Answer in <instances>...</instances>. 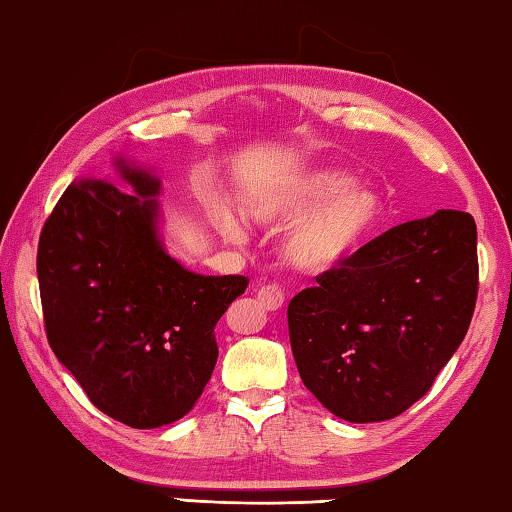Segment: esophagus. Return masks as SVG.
I'll return each mask as SVG.
<instances>
[{
    "label": "esophagus",
    "instance_id": "obj_1",
    "mask_svg": "<svg viewBox=\"0 0 512 512\" xmlns=\"http://www.w3.org/2000/svg\"><path fill=\"white\" fill-rule=\"evenodd\" d=\"M256 299L265 310H281L283 301H285V292L276 283H267L258 288Z\"/></svg>",
    "mask_w": 512,
    "mask_h": 512
}]
</instances>
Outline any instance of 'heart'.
<instances>
[{
  "mask_svg": "<svg viewBox=\"0 0 512 512\" xmlns=\"http://www.w3.org/2000/svg\"><path fill=\"white\" fill-rule=\"evenodd\" d=\"M351 186V177L335 170H319L297 182L283 184L251 195L245 213L251 222L263 227L298 218L312 205L329 200L319 210L297 220L283 238V258L303 274H326L344 265L357 254L380 222L384 202L369 186ZM220 229L227 238L240 240L242 227L222 215Z\"/></svg>",
  "mask_w": 512,
  "mask_h": 512,
  "instance_id": "obj_1",
  "label": "heart"
}]
</instances>
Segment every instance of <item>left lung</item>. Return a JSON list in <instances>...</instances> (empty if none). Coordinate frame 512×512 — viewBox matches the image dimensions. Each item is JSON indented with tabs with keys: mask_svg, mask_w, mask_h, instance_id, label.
Segmentation results:
<instances>
[{
	"mask_svg": "<svg viewBox=\"0 0 512 512\" xmlns=\"http://www.w3.org/2000/svg\"><path fill=\"white\" fill-rule=\"evenodd\" d=\"M477 292L470 213L441 209L384 231L290 301L303 384L351 423L400 416L461 346Z\"/></svg>",
	"mask_w": 512,
	"mask_h": 512,
	"instance_id": "1",
	"label": "left lung"
}]
</instances>
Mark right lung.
Here are the masks:
<instances>
[{
    "label": "right lung",
    "instance_id": "right-lung-1",
    "mask_svg": "<svg viewBox=\"0 0 512 512\" xmlns=\"http://www.w3.org/2000/svg\"><path fill=\"white\" fill-rule=\"evenodd\" d=\"M134 193L85 179L44 222L38 281L51 351L96 409L134 429L170 425L218 362L215 324L245 276L184 270L157 233L159 179L116 161Z\"/></svg>",
    "mask_w": 512,
    "mask_h": 512
}]
</instances>
